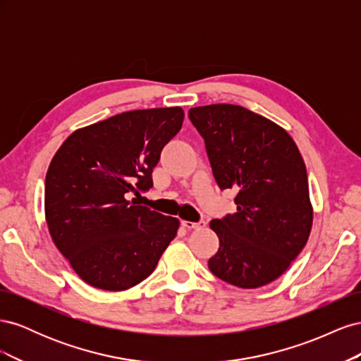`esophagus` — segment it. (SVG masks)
I'll return each mask as SVG.
<instances>
[{"mask_svg": "<svg viewBox=\"0 0 361 361\" xmlns=\"http://www.w3.org/2000/svg\"><path fill=\"white\" fill-rule=\"evenodd\" d=\"M182 226L185 228H188V231H199V228H203L206 226L204 221L200 223H191V221H182Z\"/></svg>", "mask_w": 361, "mask_h": 361, "instance_id": "esophagus-1", "label": "esophagus"}]
</instances>
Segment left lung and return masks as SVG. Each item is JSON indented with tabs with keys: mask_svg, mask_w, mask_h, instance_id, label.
Here are the masks:
<instances>
[{
	"mask_svg": "<svg viewBox=\"0 0 361 361\" xmlns=\"http://www.w3.org/2000/svg\"><path fill=\"white\" fill-rule=\"evenodd\" d=\"M188 116L218 187L238 191L236 214L209 224L220 248L207 265L228 285L265 286L290 267L312 231L304 159L285 129L241 105L195 106Z\"/></svg>",
	"mask_w": 361,
	"mask_h": 361,
	"instance_id": "8db88e82",
	"label": "left lung"
}]
</instances>
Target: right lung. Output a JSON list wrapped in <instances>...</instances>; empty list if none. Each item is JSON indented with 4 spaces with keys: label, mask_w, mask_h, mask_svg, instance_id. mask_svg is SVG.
<instances>
[{
    "label": "right lung",
    "mask_w": 361,
    "mask_h": 361,
    "mask_svg": "<svg viewBox=\"0 0 361 361\" xmlns=\"http://www.w3.org/2000/svg\"><path fill=\"white\" fill-rule=\"evenodd\" d=\"M183 116L180 106L116 114L76 129L54 155L45 179L49 235L87 285H138L176 236L178 218L128 197L152 188V170Z\"/></svg>",
    "instance_id": "add662e5"
}]
</instances>
